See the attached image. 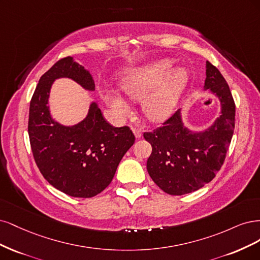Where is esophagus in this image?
<instances>
[{
	"label": "esophagus",
	"mask_w": 260,
	"mask_h": 260,
	"mask_svg": "<svg viewBox=\"0 0 260 260\" xmlns=\"http://www.w3.org/2000/svg\"><path fill=\"white\" fill-rule=\"evenodd\" d=\"M132 131H133L134 135H135V137H136V138H141L142 134H141V131H140V129H138V128H135V127H133V128H132Z\"/></svg>",
	"instance_id": "obj_1"
}]
</instances>
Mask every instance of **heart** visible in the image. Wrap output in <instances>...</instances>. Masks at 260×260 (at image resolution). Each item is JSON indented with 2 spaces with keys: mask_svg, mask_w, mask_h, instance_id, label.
Returning a JSON list of instances; mask_svg holds the SVG:
<instances>
[{
  "mask_svg": "<svg viewBox=\"0 0 260 260\" xmlns=\"http://www.w3.org/2000/svg\"><path fill=\"white\" fill-rule=\"evenodd\" d=\"M171 59H160L124 71L120 88L127 97L141 100V109L152 122L169 120L177 108L189 84V73L183 68L172 69ZM102 95L112 113L123 118L129 107L123 96L114 89H106Z\"/></svg>",
  "mask_w": 260,
  "mask_h": 260,
  "instance_id": "heart-1",
  "label": "heart"
}]
</instances>
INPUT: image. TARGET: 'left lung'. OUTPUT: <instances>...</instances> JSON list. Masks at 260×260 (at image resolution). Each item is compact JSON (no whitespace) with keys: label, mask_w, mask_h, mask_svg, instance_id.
Masks as SVG:
<instances>
[{"label":"left lung","mask_w":260,"mask_h":260,"mask_svg":"<svg viewBox=\"0 0 260 260\" xmlns=\"http://www.w3.org/2000/svg\"><path fill=\"white\" fill-rule=\"evenodd\" d=\"M204 90L218 98L220 115L205 129L192 131L181 109L163 126L144 137L152 146L147 161L150 177L164 192L182 196L202 188L220 170L234 131L236 105L219 70L206 61Z\"/></svg>","instance_id":"8db88e82"}]
</instances>
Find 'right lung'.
Returning a JSON list of instances; mask_svg holds the SVG:
<instances>
[{"mask_svg": "<svg viewBox=\"0 0 260 260\" xmlns=\"http://www.w3.org/2000/svg\"><path fill=\"white\" fill-rule=\"evenodd\" d=\"M70 79L95 90L90 72L73 57L57 61L42 75L32 96L28 133L40 172L53 187L74 198H91L111 182L124 154L135 142L127 126L106 122L96 102L77 124L63 125L51 114L49 94L55 80Z\"/></svg>", "mask_w": 260, "mask_h": 260, "instance_id": "add662e5", "label": "right lung"}]
</instances>
